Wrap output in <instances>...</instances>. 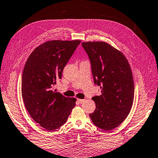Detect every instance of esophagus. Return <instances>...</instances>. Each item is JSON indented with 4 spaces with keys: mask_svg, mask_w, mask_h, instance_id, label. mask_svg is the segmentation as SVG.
I'll list each match as a JSON object with an SVG mask.
<instances>
[{
    "mask_svg": "<svg viewBox=\"0 0 158 158\" xmlns=\"http://www.w3.org/2000/svg\"><path fill=\"white\" fill-rule=\"evenodd\" d=\"M77 101H78L79 103H82L85 101V99H80V98H78V99H77Z\"/></svg>",
    "mask_w": 158,
    "mask_h": 158,
    "instance_id": "obj_1",
    "label": "esophagus"
}]
</instances>
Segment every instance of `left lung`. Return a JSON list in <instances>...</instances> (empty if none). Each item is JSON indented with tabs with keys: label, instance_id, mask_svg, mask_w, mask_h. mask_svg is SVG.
<instances>
[{
	"label": "left lung",
	"instance_id": "obj_1",
	"mask_svg": "<svg viewBox=\"0 0 158 158\" xmlns=\"http://www.w3.org/2000/svg\"><path fill=\"white\" fill-rule=\"evenodd\" d=\"M81 45L90 61L94 82L101 91V95L92 97L96 109L89 116L98 128L112 130L124 121L134 102L131 67L125 55L106 42H88Z\"/></svg>",
	"mask_w": 158,
	"mask_h": 158
}]
</instances>
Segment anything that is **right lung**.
I'll return each mask as SVG.
<instances>
[{
    "instance_id": "1",
    "label": "right lung",
    "mask_w": 158,
    "mask_h": 158,
    "mask_svg": "<svg viewBox=\"0 0 158 158\" xmlns=\"http://www.w3.org/2000/svg\"><path fill=\"white\" fill-rule=\"evenodd\" d=\"M80 40L48 41L35 48L24 66L22 97L32 118L46 130L62 126L75 106V98L53 90Z\"/></svg>"
}]
</instances>
